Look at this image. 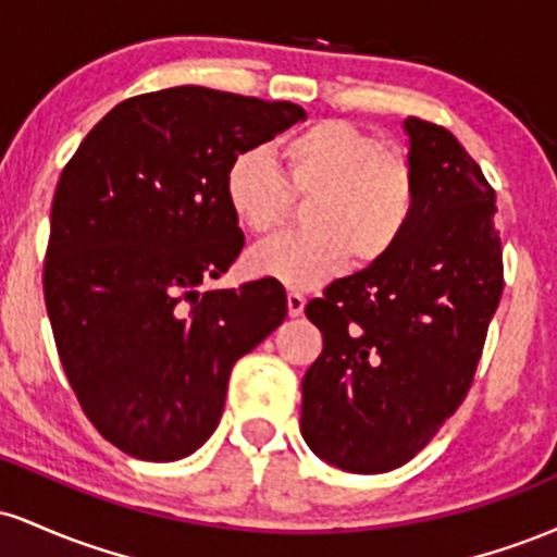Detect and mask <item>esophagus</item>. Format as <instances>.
Segmentation results:
<instances>
[{
  "instance_id": "esophagus-1",
  "label": "esophagus",
  "mask_w": 557,
  "mask_h": 557,
  "mask_svg": "<svg viewBox=\"0 0 557 557\" xmlns=\"http://www.w3.org/2000/svg\"><path fill=\"white\" fill-rule=\"evenodd\" d=\"M304 306H306V296H300L296 290L287 293V314L300 317L304 314Z\"/></svg>"
}]
</instances>
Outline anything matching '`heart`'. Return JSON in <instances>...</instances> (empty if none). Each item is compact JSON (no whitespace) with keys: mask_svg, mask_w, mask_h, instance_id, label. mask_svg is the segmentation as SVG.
<instances>
[{"mask_svg":"<svg viewBox=\"0 0 557 557\" xmlns=\"http://www.w3.org/2000/svg\"><path fill=\"white\" fill-rule=\"evenodd\" d=\"M270 157L230 162L225 198L235 222L270 238L290 216L293 198H309L306 233L287 235L253 253L251 270L287 287L330 283L354 257L369 267L393 253L419 203L417 170L406 154L345 120H322L280 140Z\"/></svg>","mask_w":557,"mask_h":557,"instance_id":"heart-1","label":"heart"}]
</instances>
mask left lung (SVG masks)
Instances as JSON below:
<instances>
[{
    "label": "left lung",
    "mask_w": 557,
    "mask_h": 557,
    "mask_svg": "<svg viewBox=\"0 0 557 557\" xmlns=\"http://www.w3.org/2000/svg\"><path fill=\"white\" fill-rule=\"evenodd\" d=\"M403 125L419 183L411 227L306 306L324 348L300 385V434L354 474L408 463L458 411L503 293L495 188L443 125Z\"/></svg>",
    "instance_id": "8db88e82"
}]
</instances>
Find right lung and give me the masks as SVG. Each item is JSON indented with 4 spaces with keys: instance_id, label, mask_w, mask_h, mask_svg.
I'll return each instance as SVG.
<instances>
[{
    "instance_id": "obj_1",
    "label": "right lung",
    "mask_w": 557,
    "mask_h": 557,
    "mask_svg": "<svg viewBox=\"0 0 557 557\" xmlns=\"http://www.w3.org/2000/svg\"><path fill=\"white\" fill-rule=\"evenodd\" d=\"M300 120L290 101L164 88L120 101L62 170L44 300L83 413L127 456L198 450L235 361L283 324L277 280L198 285L246 243L225 198L230 162Z\"/></svg>"
}]
</instances>
